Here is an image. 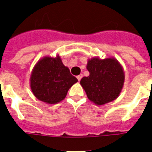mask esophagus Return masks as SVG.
<instances>
[{"mask_svg":"<svg viewBox=\"0 0 152 152\" xmlns=\"http://www.w3.org/2000/svg\"><path fill=\"white\" fill-rule=\"evenodd\" d=\"M82 77H83V75H82V74H80V75H79V76H76V78H77V80H78L79 81H80V80Z\"/></svg>","mask_w":152,"mask_h":152,"instance_id":"34e87169","label":"esophagus"}]
</instances>
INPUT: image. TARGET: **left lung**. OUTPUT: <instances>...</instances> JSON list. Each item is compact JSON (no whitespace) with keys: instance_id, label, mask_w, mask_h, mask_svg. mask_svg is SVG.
<instances>
[{"instance_id":"obj_1","label":"left lung","mask_w":152,"mask_h":152,"mask_svg":"<svg viewBox=\"0 0 152 152\" xmlns=\"http://www.w3.org/2000/svg\"><path fill=\"white\" fill-rule=\"evenodd\" d=\"M87 69L90 74L81 79L80 84L88 99L101 106L119 96L124 86L125 72L118 60L93 57L88 61Z\"/></svg>"}]
</instances>
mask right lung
I'll list each match as a JSON object with an SVG mask.
<instances>
[{
  "instance_id": "right-lung-1",
  "label": "right lung",
  "mask_w": 152,
  "mask_h": 152,
  "mask_svg": "<svg viewBox=\"0 0 152 152\" xmlns=\"http://www.w3.org/2000/svg\"><path fill=\"white\" fill-rule=\"evenodd\" d=\"M78 80L62 63L59 55L44 57L37 62L30 77L32 93L47 104H57L66 97L68 91Z\"/></svg>"
}]
</instances>
